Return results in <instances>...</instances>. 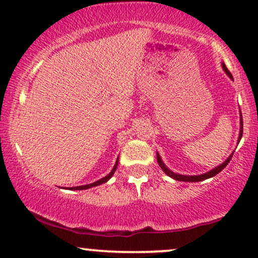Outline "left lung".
Returning <instances> with one entry per match:
<instances>
[{
    "mask_svg": "<svg viewBox=\"0 0 258 258\" xmlns=\"http://www.w3.org/2000/svg\"><path fill=\"white\" fill-rule=\"evenodd\" d=\"M223 69H224V71H225L226 75L229 76L230 78H231V79H233V78H232V75H231V73H230L229 70L226 69L225 63H223ZM242 135H243V117H242V112H240V129H239L238 142L240 141V139H242ZM232 155H233V153L231 154V155L229 156V158H227V159L225 160V162H223V163H222V165L218 166V167H216V168H213L212 170H210V172L204 173V174H200V175H182V174H176V173H174V172H172V170H169V169L167 168V167L165 166V163L162 162V160H161V158H160L159 154H156V158H158L159 166L161 167L163 172H165L168 176H170V178H173L174 180H178V181L197 182V181H203V180H206V179L212 178V176L217 175V174H218L219 172H222V170H223L224 168H225V167L227 166V163L230 162V160H231Z\"/></svg>",
    "mask_w": 258,
    "mask_h": 258,
    "instance_id": "left-lung-1",
    "label": "left lung"
}]
</instances>
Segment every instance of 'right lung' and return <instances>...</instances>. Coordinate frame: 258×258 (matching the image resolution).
I'll use <instances>...</instances> for the list:
<instances>
[{
  "label": "right lung",
  "mask_w": 258,
  "mask_h": 258,
  "mask_svg": "<svg viewBox=\"0 0 258 258\" xmlns=\"http://www.w3.org/2000/svg\"><path fill=\"white\" fill-rule=\"evenodd\" d=\"M117 165H118V159H117L116 165H115V167H113V168H112L111 172H110L106 176H104V178H102L100 180H98V181H96V182H93V183H89V185L71 187V188H70V189H76V190H78V189H79V190H80V189H88V188H91V187H96V186H98V185H102V183H104V182L108 181V180L113 175V173H115V170H116V168H117Z\"/></svg>",
  "instance_id": "add662e5"
}]
</instances>
